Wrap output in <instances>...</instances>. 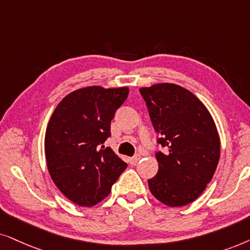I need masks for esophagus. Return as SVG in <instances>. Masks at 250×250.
<instances>
[{
    "label": "esophagus",
    "mask_w": 250,
    "mask_h": 250,
    "mask_svg": "<svg viewBox=\"0 0 250 250\" xmlns=\"http://www.w3.org/2000/svg\"><path fill=\"white\" fill-rule=\"evenodd\" d=\"M139 159H141V155L136 154V155L132 156V158L129 159V161H130L131 165H136V164H137V162L139 161Z\"/></svg>",
    "instance_id": "1"
}]
</instances>
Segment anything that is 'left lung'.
<instances>
[{"mask_svg": "<svg viewBox=\"0 0 250 250\" xmlns=\"http://www.w3.org/2000/svg\"><path fill=\"white\" fill-rule=\"evenodd\" d=\"M153 128L165 148L149 191L162 204L181 207L194 201L217 168L221 142L206 106L192 92L171 83L139 89Z\"/></svg>", "mask_w": 250, "mask_h": 250, "instance_id": "obj_1", "label": "left lung"}]
</instances>
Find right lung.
<instances>
[{
    "instance_id": "obj_1",
    "label": "right lung",
    "mask_w": 250,
    "mask_h": 250,
    "mask_svg": "<svg viewBox=\"0 0 250 250\" xmlns=\"http://www.w3.org/2000/svg\"><path fill=\"white\" fill-rule=\"evenodd\" d=\"M128 95V88L86 86L66 96L51 115L44 139L46 165L59 191L76 205L101 202L127 168L104 143Z\"/></svg>"
}]
</instances>
